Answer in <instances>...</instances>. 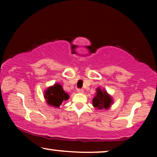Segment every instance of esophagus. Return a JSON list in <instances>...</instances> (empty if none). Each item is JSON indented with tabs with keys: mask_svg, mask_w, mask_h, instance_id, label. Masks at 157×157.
<instances>
[{
	"mask_svg": "<svg viewBox=\"0 0 157 157\" xmlns=\"http://www.w3.org/2000/svg\"><path fill=\"white\" fill-rule=\"evenodd\" d=\"M77 92H78V93H79V94H82V93H83V89H77Z\"/></svg>",
	"mask_w": 157,
	"mask_h": 157,
	"instance_id": "34e87169",
	"label": "esophagus"
}]
</instances>
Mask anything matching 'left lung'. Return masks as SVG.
<instances>
[{
	"mask_svg": "<svg viewBox=\"0 0 157 157\" xmlns=\"http://www.w3.org/2000/svg\"><path fill=\"white\" fill-rule=\"evenodd\" d=\"M96 94L92 101L94 108L97 110H107L113 104V99L111 96L104 89H101L99 87L96 90Z\"/></svg>",
	"mask_w": 157,
	"mask_h": 157,
	"instance_id": "obj_1",
	"label": "left lung"
}]
</instances>
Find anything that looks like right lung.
I'll list each match as a JSON object with an SVG mask.
<instances>
[{
	"mask_svg": "<svg viewBox=\"0 0 157 157\" xmlns=\"http://www.w3.org/2000/svg\"><path fill=\"white\" fill-rule=\"evenodd\" d=\"M44 98L49 106L58 108L62 104L63 101L69 98V96L64 91L62 86L56 83L54 85L49 86L44 91Z\"/></svg>",
	"mask_w": 157,
	"mask_h": 157,
	"instance_id": "1",
	"label": "right lung"
}]
</instances>
